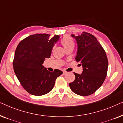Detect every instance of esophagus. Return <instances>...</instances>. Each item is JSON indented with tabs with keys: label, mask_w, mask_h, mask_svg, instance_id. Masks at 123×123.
<instances>
[{
	"label": "esophagus",
	"mask_w": 123,
	"mask_h": 123,
	"mask_svg": "<svg viewBox=\"0 0 123 123\" xmlns=\"http://www.w3.org/2000/svg\"><path fill=\"white\" fill-rule=\"evenodd\" d=\"M67 73V72H65V71H64V72H63V74L64 75H65V74H66Z\"/></svg>",
	"instance_id": "34e87169"
}]
</instances>
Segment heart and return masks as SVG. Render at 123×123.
I'll use <instances>...</instances> for the list:
<instances>
[{"label": "heart", "mask_w": 123, "mask_h": 123, "mask_svg": "<svg viewBox=\"0 0 123 123\" xmlns=\"http://www.w3.org/2000/svg\"><path fill=\"white\" fill-rule=\"evenodd\" d=\"M60 43L65 49L69 48H74V41L73 38L69 36H65L60 40Z\"/></svg>", "instance_id": "1"}]
</instances>
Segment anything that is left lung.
I'll use <instances>...</instances> for the list:
<instances>
[{"mask_svg": "<svg viewBox=\"0 0 123 123\" xmlns=\"http://www.w3.org/2000/svg\"><path fill=\"white\" fill-rule=\"evenodd\" d=\"M76 40L78 49L75 60L83 67L81 74L74 72L75 78L69 84L77 95L88 96L101 86L107 75L108 60L105 50L93 35L83 32L80 35H71Z\"/></svg>", "mask_w": 123, "mask_h": 123, "instance_id": "1", "label": "left lung"}]
</instances>
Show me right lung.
Wrapping results in <instances>:
<instances>
[{"label": "right lung", "instance_id": "right-lung-1", "mask_svg": "<svg viewBox=\"0 0 123 123\" xmlns=\"http://www.w3.org/2000/svg\"><path fill=\"white\" fill-rule=\"evenodd\" d=\"M37 33L30 35L20 42L15 51L13 69L20 83L26 91L35 96H41L51 91L57 77L63 74L55 69L50 72L43 65L49 58L52 49L59 36Z\"/></svg>", "mask_w": 123, "mask_h": 123}]
</instances>
